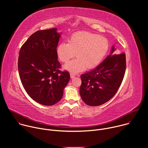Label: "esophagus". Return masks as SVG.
Here are the masks:
<instances>
[{
    "mask_svg": "<svg viewBox=\"0 0 148 148\" xmlns=\"http://www.w3.org/2000/svg\"><path fill=\"white\" fill-rule=\"evenodd\" d=\"M75 77V74H74V73H70V77H71V78H74Z\"/></svg>",
    "mask_w": 148,
    "mask_h": 148,
    "instance_id": "esophagus-1",
    "label": "esophagus"
}]
</instances>
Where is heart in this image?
Segmentation results:
<instances>
[{"label":"heart","instance_id":"1","mask_svg":"<svg viewBox=\"0 0 148 148\" xmlns=\"http://www.w3.org/2000/svg\"><path fill=\"white\" fill-rule=\"evenodd\" d=\"M109 49L108 40L102 36L87 33L78 32L73 34L69 42H62L57 48L58 59L66 62L64 69L70 72L77 73L87 69L97 66L104 58Z\"/></svg>","mask_w":148,"mask_h":148}]
</instances>
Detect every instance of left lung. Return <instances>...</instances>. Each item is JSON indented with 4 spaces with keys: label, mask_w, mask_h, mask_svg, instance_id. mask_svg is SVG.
<instances>
[{
    "label": "left lung",
    "mask_w": 148,
    "mask_h": 148,
    "mask_svg": "<svg viewBox=\"0 0 148 148\" xmlns=\"http://www.w3.org/2000/svg\"><path fill=\"white\" fill-rule=\"evenodd\" d=\"M112 46L111 53L94 70L81 75L79 94L90 106H99L111 99L116 93L126 70L125 53L116 54Z\"/></svg>",
    "instance_id": "1"
}]
</instances>
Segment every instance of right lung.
<instances>
[{
	"label": "right lung",
	"mask_w": 148,
	"mask_h": 148,
	"mask_svg": "<svg viewBox=\"0 0 148 148\" xmlns=\"http://www.w3.org/2000/svg\"><path fill=\"white\" fill-rule=\"evenodd\" d=\"M61 34L56 28L37 31L19 51L18 70L22 85L34 101L46 106L61 100L70 79L68 71L59 70L57 47Z\"/></svg>",
	"instance_id": "add662e5"
}]
</instances>
